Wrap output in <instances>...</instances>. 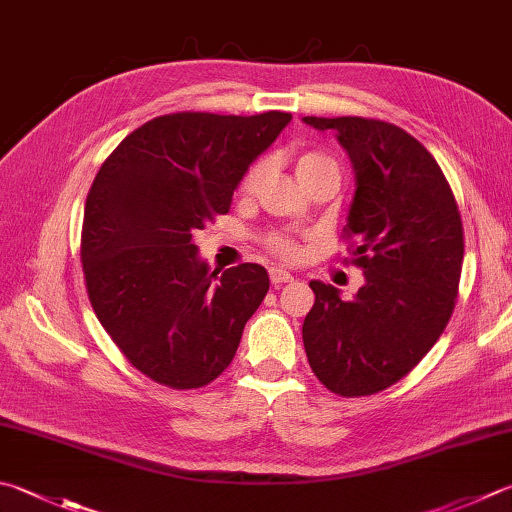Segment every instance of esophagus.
<instances>
[{
    "mask_svg": "<svg viewBox=\"0 0 512 512\" xmlns=\"http://www.w3.org/2000/svg\"><path fill=\"white\" fill-rule=\"evenodd\" d=\"M269 281H272L274 287L283 285V283L292 281V274L285 272V269H281V267H274V269H269Z\"/></svg>",
    "mask_w": 512,
    "mask_h": 512,
    "instance_id": "obj_1",
    "label": "esophagus"
}]
</instances>
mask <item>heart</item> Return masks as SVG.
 Wrapping results in <instances>:
<instances>
[{
  "instance_id": "heart-1",
  "label": "heart",
  "mask_w": 512,
  "mask_h": 512,
  "mask_svg": "<svg viewBox=\"0 0 512 512\" xmlns=\"http://www.w3.org/2000/svg\"><path fill=\"white\" fill-rule=\"evenodd\" d=\"M265 171H267L265 160H260V162H256V165L249 167L243 182H240V191H243V194H254L260 182H263V178H265ZM296 171H298V178H301L305 185L307 180H312L314 176H318V173H325V171L339 173V165H336V160L332 156H327V153H323V151H305L296 162ZM267 247H269V252L283 260H294L301 256V245H298L296 240L287 234H272L267 238Z\"/></svg>"
}]
</instances>
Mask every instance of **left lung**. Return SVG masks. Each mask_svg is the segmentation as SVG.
Returning <instances> with one entry per match:
<instances>
[{
	"label": "left lung",
	"mask_w": 512,
	"mask_h": 512,
	"mask_svg": "<svg viewBox=\"0 0 512 512\" xmlns=\"http://www.w3.org/2000/svg\"><path fill=\"white\" fill-rule=\"evenodd\" d=\"M332 129L350 153L356 191L343 227L365 285L352 301L312 281L307 361L327 390L368 397L412 372L455 310L464 225L437 160L397 124L372 118H303Z\"/></svg>",
	"instance_id": "left-lung-1"
}]
</instances>
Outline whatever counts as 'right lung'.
I'll return each mask as SVG.
<instances>
[{"mask_svg": "<svg viewBox=\"0 0 512 512\" xmlns=\"http://www.w3.org/2000/svg\"><path fill=\"white\" fill-rule=\"evenodd\" d=\"M289 120L283 111L160 115L102 162L84 205L86 294L124 359L151 381L202 388L234 359L269 278L256 263L209 272L194 234L227 214L245 171Z\"/></svg>", "mask_w": 512, "mask_h": 512, "instance_id": "right-lung-1", "label": "right lung"}]
</instances>
